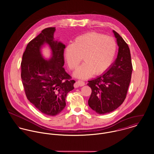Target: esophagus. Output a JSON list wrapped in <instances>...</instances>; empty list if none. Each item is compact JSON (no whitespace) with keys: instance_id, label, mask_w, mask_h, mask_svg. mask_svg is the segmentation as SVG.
<instances>
[{"instance_id":"esophagus-1","label":"esophagus","mask_w":154,"mask_h":154,"mask_svg":"<svg viewBox=\"0 0 154 154\" xmlns=\"http://www.w3.org/2000/svg\"><path fill=\"white\" fill-rule=\"evenodd\" d=\"M76 85H77V86H80V87H82V86H83V85H85V83H84V82H83V81L78 80L77 82H76Z\"/></svg>"}]
</instances>
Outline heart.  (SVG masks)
Listing matches in <instances>:
<instances>
[{
  "mask_svg": "<svg viewBox=\"0 0 154 154\" xmlns=\"http://www.w3.org/2000/svg\"><path fill=\"white\" fill-rule=\"evenodd\" d=\"M117 50L116 41L110 37L90 32L75 38L64 50V56L70 69H75L83 57L84 63L74 72V76L85 79L94 73L100 74L110 67Z\"/></svg>",
  "mask_w": 154,
  "mask_h": 154,
  "instance_id": "b5f03b06",
  "label": "heart"
}]
</instances>
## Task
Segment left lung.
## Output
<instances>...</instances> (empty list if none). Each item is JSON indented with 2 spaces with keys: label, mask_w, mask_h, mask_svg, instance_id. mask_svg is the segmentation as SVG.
I'll list each match as a JSON object with an SVG mask.
<instances>
[{
  "label": "left lung",
  "mask_w": 154,
  "mask_h": 154,
  "mask_svg": "<svg viewBox=\"0 0 154 154\" xmlns=\"http://www.w3.org/2000/svg\"><path fill=\"white\" fill-rule=\"evenodd\" d=\"M119 46L117 57L106 71L87 84L92 92L88 106L99 114L111 112L125 99L132 71L130 50L122 37L112 30Z\"/></svg>",
  "instance_id": "obj_1"
}]
</instances>
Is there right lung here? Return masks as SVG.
Here are the masks:
<instances>
[{"label": "right lung", "instance_id": "add662e5", "mask_svg": "<svg viewBox=\"0 0 154 154\" xmlns=\"http://www.w3.org/2000/svg\"><path fill=\"white\" fill-rule=\"evenodd\" d=\"M56 27H48L27 45L21 63V77L29 101L42 113L54 116L66 106V98L75 82L63 67L65 45L56 40ZM48 45L51 56L48 60L42 48Z\"/></svg>", "mask_w": 154, "mask_h": 154}]
</instances>
